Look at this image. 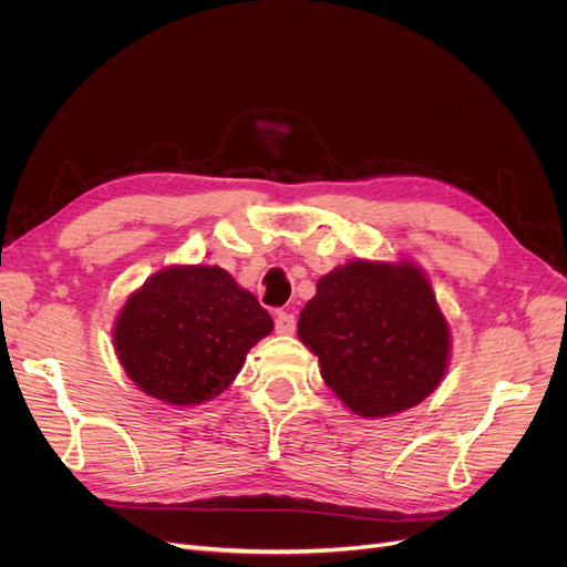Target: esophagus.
Wrapping results in <instances>:
<instances>
[{"label":"esophagus","instance_id":"1","mask_svg":"<svg viewBox=\"0 0 567 567\" xmlns=\"http://www.w3.org/2000/svg\"><path fill=\"white\" fill-rule=\"evenodd\" d=\"M296 315H290V312H279L277 315V333H281V336H290L296 331Z\"/></svg>","mask_w":567,"mask_h":567}]
</instances>
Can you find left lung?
<instances>
[{"instance_id": "1", "label": "left lung", "mask_w": 567, "mask_h": 567, "mask_svg": "<svg viewBox=\"0 0 567 567\" xmlns=\"http://www.w3.org/2000/svg\"><path fill=\"white\" fill-rule=\"evenodd\" d=\"M298 338L352 414L385 419L421 404L450 367L452 331L431 279L398 262L350 260L317 281Z\"/></svg>"}]
</instances>
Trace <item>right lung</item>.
<instances>
[{
	"instance_id": "1",
	"label": "right lung",
	"mask_w": 567,
	"mask_h": 567,
	"mask_svg": "<svg viewBox=\"0 0 567 567\" xmlns=\"http://www.w3.org/2000/svg\"><path fill=\"white\" fill-rule=\"evenodd\" d=\"M274 321L217 265H173L132 290L113 323V348L130 381L169 406L225 392Z\"/></svg>"
}]
</instances>
